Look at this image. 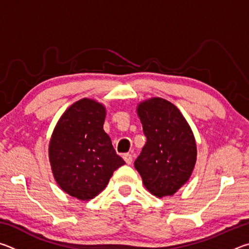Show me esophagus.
<instances>
[{
  "label": "esophagus",
  "mask_w": 249,
  "mask_h": 249,
  "mask_svg": "<svg viewBox=\"0 0 249 249\" xmlns=\"http://www.w3.org/2000/svg\"><path fill=\"white\" fill-rule=\"evenodd\" d=\"M123 158H124V160L126 161V163H127V165H130V163H132V161H133V156H132V154H124L123 155Z\"/></svg>",
  "instance_id": "esophagus-1"
}]
</instances>
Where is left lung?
Masks as SVG:
<instances>
[{
  "instance_id": "1",
  "label": "left lung",
  "mask_w": 249,
  "mask_h": 249,
  "mask_svg": "<svg viewBox=\"0 0 249 249\" xmlns=\"http://www.w3.org/2000/svg\"><path fill=\"white\" fill-rule=\"evenodd\" d=\"M137 113L146 144L134 166L154 196H172L189 180L196 165L192 130L179 109L163 99L145 101Z\"/></svg>"
}]
</instances>
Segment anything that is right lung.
<instances>
[{
	"mask_svg": "<svg viewBox=\"0 0 249 249\" xmlns=\"http://www.w3.org/2000/svg\"><path fill=\"white\" fill-rule=\"evenodd\" d=\"M105 108L89 99L73 103L62 114L49 144L53 177L60 188L79 200H90L107 187L125 161L103 130Z\"/></svg>",
	"mask_w": 249,
	"mask_h": 249,
	"instance_id": "1",
	"label": "right lung"
}]
</instances>
